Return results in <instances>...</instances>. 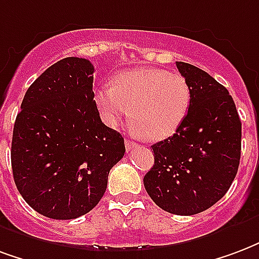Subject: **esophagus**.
Wrapping results in <instances>:
<instances>
[{
  "mask_svg": "<svg viewBox=\"0 0 259 259\" xmlns=\"http://www.w3.org/2000/svg\"><path fill=\"white\" fill-rule=\"evenodd\" d=\"M124 147H126V149H127V151H130V149L136 148V147H137V144H136L135 141H132V140H126V141H124Z\"/></svg>",
  "mask_w": 259,
  "mask_h": 259,
  "instance_id": "34e87169",
  "label": "esophagus"
}]
</instances>
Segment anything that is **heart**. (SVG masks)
<instances>
[{
  "mask_svg": "<svg viewBox=\"0 0 259 259\" xmlns=\"http://www.w3.org/2000/svg\"><path fill=\"white\" fill-rule=\"evenodd\" d=\"M93 99L105 124L115 127L130 115L136 133L159 141L173 136L185 119L191 105V86L176 72L135 68L115 76L114 86L97 88Z\"/></svg>",
  "mask_w": 259,
  "mask_h": 259,
  "instance_id": "heart-1",
  "label": "heart"
}]
</instances>
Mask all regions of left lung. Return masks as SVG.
Here are the masks:
<instances>
[{
    "instance_id": "8db88e82",
    "label": "left lung",
    "mask_w": 259,
    "mask_h": 259,
    "mask_svg": "<svg viewBox=\"0 0 259 259\" xmlns=\"http://www.w3.org/2000/svg\"><path fill=\"white\" fill-rule=\"evenodd\" d=\"M176 66L191 86V105L177 132L152 145L144 187L164 211L193 215L215 204L236 177L242 122L225 86L192 64Z\"/></svg>"
}]
</instances>
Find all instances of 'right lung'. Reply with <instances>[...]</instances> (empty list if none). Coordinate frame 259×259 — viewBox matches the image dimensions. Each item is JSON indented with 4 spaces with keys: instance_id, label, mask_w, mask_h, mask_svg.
<instances>
[{
    "instance_id": "obj_1",
    "label": "right lung",
    "mask_w": 259,
    "mask_h": 259,
    "mask_svg": "<svg viewBox=\"0 0 259 259\" xmlns=\"http://www.w3.org/2000/svg\"><path fill=\"white\" fill-rule=\"evenodd\" d=\"M91 61L66 57L24 95L13 126V180L34 210L53 220L89 212L124 155L122 135L101 122Z\"/></svg>"
}]
</instances>
